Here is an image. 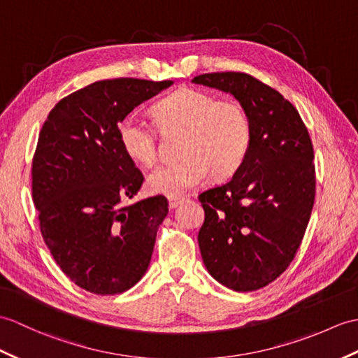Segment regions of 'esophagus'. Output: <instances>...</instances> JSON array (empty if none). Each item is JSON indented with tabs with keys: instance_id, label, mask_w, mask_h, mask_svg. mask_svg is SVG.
I'll return each mask as SVG.
<instances>
[{
	"instance_id": "1",
	"label": "esophagus",
	"mask_w": 358,
	"mask_h": 358,
	"mask_svg": "<svg viewBox=\"0 0 358 358\" xmlns=\"http://www.w3.org/2000/svg\"><path fill=\"white\" fill-rule=\"evenodd\" d=\"M169 207L171 209H176V207L178 204H181L182 201H185V196H169Z\"/></svg>"
}]
</instances>
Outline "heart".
Instances as JSON below:
<instances>
[{"instance_id": "1", "label": "heart", "mask_w": 358, "mask_h": 358, "mask_svg": "<svg viewBox=\"0 0 358 358\" xmlns=\"http://www.w3.org/2000/svg\"><path fill=\"white\" fill-rule=\"evenodd\" d=\"M162 128H186L182 159L162 164L148 177L151 192L181 196L210 176L217 178L235 173L244 163L252 143V123L245 108L235 101H218L217 96L196 88H182L164 97L154 108ZM119 141L132 160L152 166L157 162L154 128L137 114L120 120Z\"/></svg>"}]
</instances>
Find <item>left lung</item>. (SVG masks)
Instances as JSON below:
<instances>
[{"instance_id":"1","label":"left lung","mask_w":358,"mask_h":358,"mask_svg":"<svg viewBox=\"0 0 358 358\" xmlns=\"http://www.w3.org/2000/svg\"><path fill=\"white\" fill-rule=\"evenodd\" d=\"M194 84L226 91L245 108L252 143L226 185L199 194L206 213L199 252L212 278L255 292L292 264L315 196L313 143L296 108L247 73H206Z\"/></svg>"}]
</instances>
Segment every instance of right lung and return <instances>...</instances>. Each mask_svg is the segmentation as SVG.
<instances>
[{"label":"right lung","mask_w":358,"mask_h":358,"mask_svg":"<svg viewBox=\"0 0 358 358\" xmlns=\"http://www.w3.org/2000/svg\"><path fill=\"white\" fill-rule=\"evenodd\" d=\"M171 85L132 78L94 82L57 102L39 132L31 195L41 234L61 270L90 293L127 292L151 262L168 199L123 206L145 178L124 154L117 128Z\"/></svg>","instance_id":"obj_1"}]
</instances>
